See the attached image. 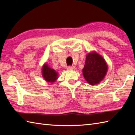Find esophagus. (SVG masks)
I'll list each match as a JSON object with an SVG mask.
<instances>
[{"label": "esophagus", "instance_id": "34e87169", "mask_svg": "<svg viewBox=\"0 0 135 135\" xmlns=\"http://www.w3.org/2000/svg\"><path fill=\"white\" fill-rule=\"evenodd\" d=\"M68 70H74L75 67L74 66H69L67 68Z\"/></svg>", "mask_w": 135, "mask_h": 135}]
</instances>
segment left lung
I'll list each match as a JSON object with an SVG mask.
<instances>
[{
    "label": "left lung",
    "mask_w": 135,
    "mask_h": 135,
    "mask_svg": "<svg viewBox=\"0 0 135 135\" xmlns=\"http://www.w3.org/2000/svg\"><path fill=\"white\" fill-rule=\"evenodd\" d=\"M108 70L105 60L96 52L88 54L85 59L83 75L91 85L99 83L104 79Z\"/></svg>",
    "instance_id": "obj_1"
}]
</instances>
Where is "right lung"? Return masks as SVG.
<instances>
[{
    "mask_svg": "<svg viewBox=\"0 0 135 135\" xmlns=\"http://www.w3.org/2000/svg\"><path fill=\"white\" fill-rule=\"evenodd\" d=\"M43 76L48 82H55L57 79V73L55 70L48 67L47 64H45L42 68Z\"/></svg>",
    "mask_w": 135,
    "mask_h": 135,
    "instance_id": "right-lung-1",
    "label": "right lung"
}]
</instances>
